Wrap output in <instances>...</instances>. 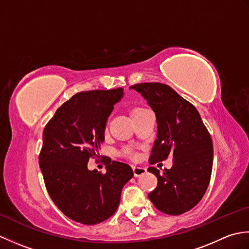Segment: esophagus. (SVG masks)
<instances>
[{"label":"esophagus","mask_w":249,"mask_h":249,"mask_svg":"<svg viewBox=\"0 0 249 249\" xmlns=\"http://www.w3.org/2000/svg\"><path fill=\"white\" fill-rule=\"evenodd\" d=\"M146 172V169L143 167H139V166H135L133 167V173H134V177L138 178L142 174H144Z\"/></svg>","instance_id":"obj_1"}]
</instances>
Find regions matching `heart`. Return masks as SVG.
<instances>
[{
  "label": "heart",
  "instance_id": "b5f03b06",
  "mask_svg": "<svg viewBox=\"0 0 249 249\" xmlns=\"http://www.w3.org/2000/svg\"><path fill=\"white\" fill-rule=\"evenodd\" d=\"M144 110H146V109L142 108V107H133V108L130 109V115H131V118H135L136 115H138L139 113L143 112ZM123 153H124V155H126L127 157L131 158V160H135V158H137V154L135 153V151H134L133 149H130V147H126V149H124Z\"/></svg>",
  "mask_w": 249,
  "mask_h": 249
}]
</instances>
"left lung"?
Returning <instances> with one entry per match:
<instances>
[{"mask_svg":"<svg viewBox=\"0 0 249 249\" xmlns=\"http://www.w3.org/2000/svg\"><path fill=\"white\" fill-rule=\"evenodd\" d=\"M130 88L143 96L156 115L157 139L150 156L151 165L172 156L173 166L157 177V186L149 195L155 208L168 215L192 210L202 199L213 167V143L209 130L193 104L167 84L138 83Z\"/></svg>","mask_w":249,"mask_h":249,"instance_id":"1","label":"left lung"}]
</instances>
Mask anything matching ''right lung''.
<instances>
[{
	"label": "right lung",
	"instance_id": "obj_1",
	"mask_svg": "<svg viewBox=\"0 0 249 249\" xmlns=\"http://www.w3.org/2000/svg\"><path fill=\"white\" fill-rule=\"evenodd\" d=\"M123 89H94L73 95L57 108L43 133L39 167L50 198L61 212L83 225L108 219L118 209L121 192L133 178L124 162L104 158L107 171H89L105 140L107 118Z\"/></svg>",
	"mask_w": 249,
	"mask_h": 249
}]
</instances>
